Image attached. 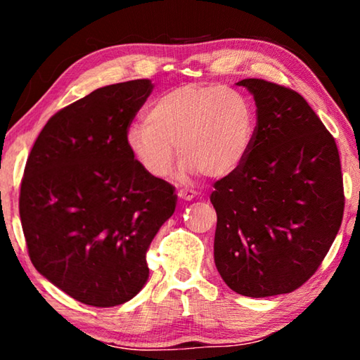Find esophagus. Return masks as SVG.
Returning a JSON list of instances; mask_svg holds the SVG:
<instances>
[{
	"label": "esophagus",
	"mask_w": 360,
	"mask_h": 360,
	"mask_svg": "<svg viewBox=\"0 0 360 360\" xmlns=\"http://www.w3.org/2000/svg\"><path fill=\"white\" fill-rule=\"evenodd\" d=\"M178 197L181 200H186V202H191V200L197 197V191H192V188H179Z\"/></svg>",
	"instance_id": "34e87169"
}]
</instances>
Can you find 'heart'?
<instances>
[{"mask_svg":"<svg viewBox=\"0 0 360 360\" xmlns=\"http://www.w3.org/2000/svg\"><path fill=\"white\" fill-rule=\"evenodd\" d=\"M255 119L246 96L222 85L187 84L158 95L133 122L125 144L152 178H165L181 155L182 179L203 173L222 178L238 168L251 149Z\"/></svg>","mask_w":360,"mask_h":360,"instance_id":"1","label":"heart"}]
</instances>
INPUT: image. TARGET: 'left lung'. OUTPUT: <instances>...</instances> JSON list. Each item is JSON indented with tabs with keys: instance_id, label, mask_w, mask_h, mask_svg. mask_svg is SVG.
I'll return each instance as SVG.
<instances>
[{
	"instance_id": "8db88e82",
	"label": "left lung",
	"mask_w": 360,
	"mask_h": 360,
	"mask_svg": "<svg viewBox=\"0 0 360 360\" xmlns=\"http://www.w3.org/2000/svg\"><path fill=\"white\" fill-rule=\"evenodd\" d=\"M257 106L245 162L217 181L214 262L236 294L271 297L318 270L345 210L335 139L307 100L264 79H243Z\"/></svg>"
}]
</instances>
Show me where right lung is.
I'll list each match as a JSON object with an SVG mask.
<instances>
[{
	"instance_id": "1",
	"label": "right lung",
	"mask_w": 360,
	"mask_h": 360,
	"mask_svg": "<svg viewBox=\"0 0 360 360\" xmlns=\"http://www.w3.org/2000/svg\"><path fill=\"white\" fill-rule=\"evenodd\" d=\"M149 79L96 89L49 119L30 152L20 221L30 259L75 300L109 308L149 278L146 252L173 216L174 187L133 160L125 131Z\"/></svg>"
}]
</instances>
